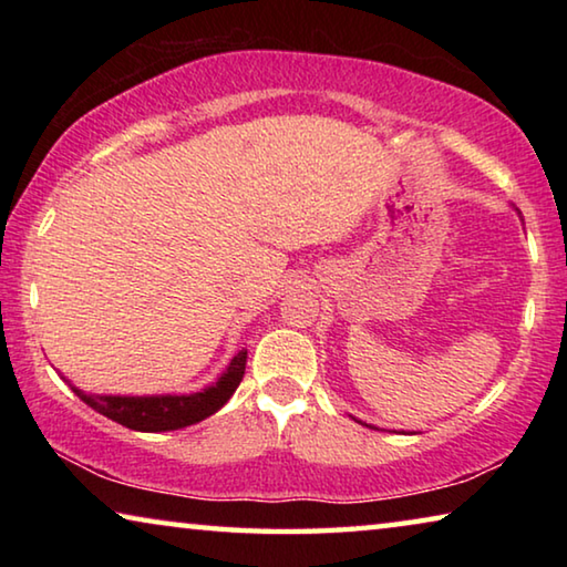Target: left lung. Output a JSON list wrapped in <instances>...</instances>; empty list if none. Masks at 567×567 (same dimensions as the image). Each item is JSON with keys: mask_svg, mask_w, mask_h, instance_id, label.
Masks as SVG:
<instances>
[{"mask_svg": "<svg viewBox=\"0 0 567 567\" xmlns=\"http://www.w3.org/2000/svg\"><path fill=\"white\" fill-rule=\"evenodd\" d=\"M362 425H364V422H362Z\"/></svg>", "mask_w": 567, "mask_h": 567, "instance_id": "1", "label": "left lung"}]
</instances>
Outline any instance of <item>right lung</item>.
Masks as SVG:
<instances>
[{"label": "right lung", "mask_w": 567, "mask_h": 567, "mask_svg": "<svg viewBox=\"0 0 567 567\" xmlns=\"http://www.w3.org/2000/svg\"><path fill=\"white\" fill-rule=\"evenodd\" d=\"M247 350H239L227 370L217 378V382L205 388L203 392H192V395H87V392L76 390V398H82L92 410L100 415L110 417L130 430L140 433H167V430H179L195 422L205 420L225 405L233 398L239 382L245 375Z\"/></svg>", "instance_id": "right-lung-1"}]
</instances>
